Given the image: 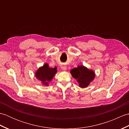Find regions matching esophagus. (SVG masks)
Returning a JSON list of instances; mask_svg holds the SVG:
<instances>
[{
	"label": "esophagus",
	"instance_id": "obj_1",
	"mask_svg": "<svg viewBox=\"0 0 129 129\" xmlns=\"http://www.w3.org/2000/svg\"><path fill=\"white\" fill-rule=\"evenodd\" d=\"M61 69L63 70H67V66L65 65H61Z\"/></svg>",
	"mask_w": 129,
	"mask_h": 129
}]
</instances>
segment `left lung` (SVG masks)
I'll use <instances>...</instances> for the list:
<instances>
[{"mask_svg": "<svg viewBox=\"0 0 129 129\" xmlns=\"http://www.w3.org/2000/svg\"><path fill=\"white\" fill-rule=\"evenodd\" d=\"M72 76L76 79L79 85L81 88H85L89 85L95 79V74L94 71L90 70L84 65L78 66L70 70Z\"/></svg>", "mask_w": 129, "mask_h": 129, "instance_id": "1", "label": "left lung"}]
</instances>
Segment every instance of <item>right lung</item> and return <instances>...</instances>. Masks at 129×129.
Returning <instances> with one entry per match:
<instances>
[{
  "label": "right lung",
  "instance_id": "add662e5",
  "mask_svg": "<svg viewBox=\"0 0 129 129\" xmlns=\"http://www.w3.org/2000/svg\"><path fill=\"white\" fill-rule=\"evenodd\" d=\"M57 68H49L48 64H45L40 67L35 72V76L41 83L45 86H48L49 82L51 81L54 75L57 73Z\"/></svg>",
  "mask_w": 129,
  "mask_h": 129
}]
</instances>
